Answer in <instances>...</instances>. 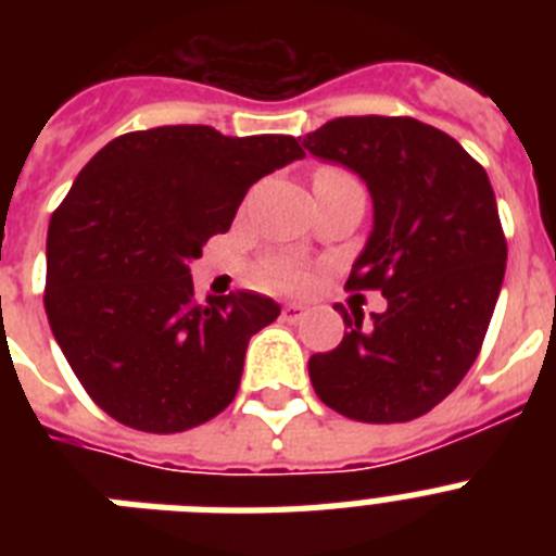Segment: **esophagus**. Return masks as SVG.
I'll use <instances>...</instances> for the list:
<instances>
[{
  "label": "esophagus",
  "instance_id": "34e87169",
  "mask_svg": "<svg viewBox=\"0 0 556 556\" xmlns=\"http://www.w3.org/2000/svg\"><path fill=\"white\" fill-rule=\"evenodd\" d=\"M306 312H308V308L303 306V303H287V306H283L281 317L287 323H301L303 317H306Z\"/></svg>",
  "mask_w": 556,
  "mask_h": 556
}]
</instances>
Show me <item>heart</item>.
<instances>
[{"mask_svg": "<svg viewBox=\"0 0 556 556\" xmlns=\"http://www.w3.org/2000/svg\"><path fill=\"white\" fill-rule=\"evenodd\" d=\"M269 281L275 287H283V289H298V287H306L308 275L301 264L294 262H278L269 267Z\"/></svg>", "mask_w": 556, "mask_h": 556, "instance_id": "heart-1", "label": "heart"}]
</instances>
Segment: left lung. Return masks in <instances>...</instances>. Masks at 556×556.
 Wrapping results in <instances>:
<instances>
[{
    "instance_id": "obj_1",
    "label": "left lung",
    "mask_w": 556,
    "mask_h": 556,
    "mask_svg": "<svg viewBox=\"0 0 556 556\" xmlns=\"http://www.w3.org/2000/svg\"><path fill=\"white\" fill-rule=\"evenodd\" d=\"M303 147L367 184L372 230L345 289L387 298L370 320L333 306L348 331L308 358L314 392L362 424L415 420L470 370L504 283L507 239L488 172L412 116H342Z\"/></svg>"
}]
</instances>
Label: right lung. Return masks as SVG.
<instances>
[{"instance_id":"1","label":"right lung","mask_w":556,"mask_h":556,"mask_svg":"<svg viewBox=\"0 0 556 556\" xmlns=\"http://www.w3.org/2000/svg\"><path fill=\"white\" fill-rule=\"evenodd\" d=\"M292 136L205 125L125 132L88 161L49 219V328L113 420L194 429L233 401L253 333L281 314L255 292L194 301L189 262L255 180L303 159Z\"/></svg>"}]
</instances>
